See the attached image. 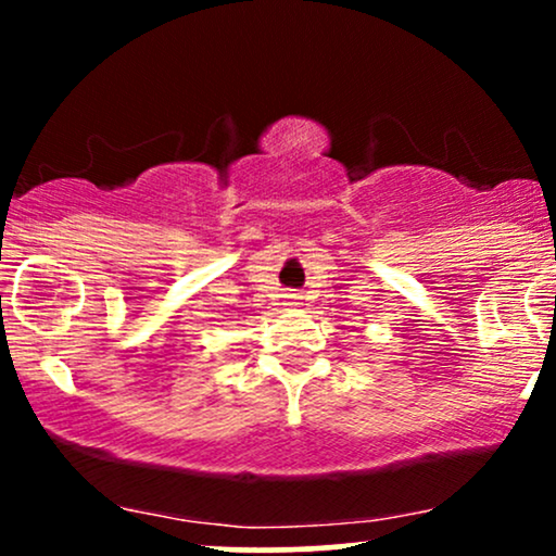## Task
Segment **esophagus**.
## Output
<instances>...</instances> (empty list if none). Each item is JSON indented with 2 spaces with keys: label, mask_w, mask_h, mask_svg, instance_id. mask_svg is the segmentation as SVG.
<instances>
[{
  "label": "esophagus",
  "mask_w": 556,
  "mask_h": 556,
  "mask_svg": "<svg viewBox=\"0 0 556 556\" xmlns=\"http://www.w3.org/2000/svg\"><path fill=\"white\" fill-rule=\"evenodd\" d=\"M290 305H300V303H295V300H290Z\"/></svg>",
  "instance_id": "1"
}]
</instances>
